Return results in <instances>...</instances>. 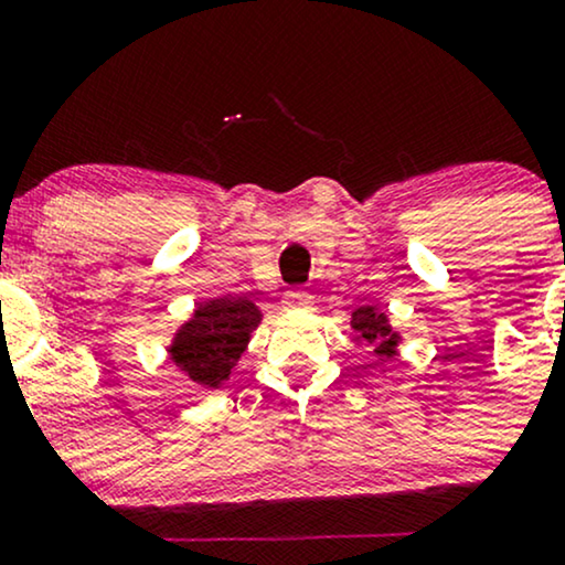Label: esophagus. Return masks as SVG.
<instances>
[{
    "mask_svg": "<svg viewBox=\"0 0 565 565\" xmlns=\"http://www.w3.org/2000/svg\"><path fill=\"white\" fill-rule=\"evenodd\" d=\"M313 302V295H308L305 289H289L287 295H284V305L287 308H305V305Z\"/></svg>",
    "mask_w": 565,
    "mask_h": 565,
    "instance_id": "34e87169",
    "label": "esophagus"
}]
</instances>
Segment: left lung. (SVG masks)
Here are the masks:
<instances>
[{
  "label": "left lung",
  "instance_id": "obj_1",
  "mask_svg": "<svg viewBox=\"0 0 565 565\" xmlns=\"http://www.w3.org/2000/svg\"><path fill=\"white\" fill-rule=\"evenodd\" d=\"M350 327L355 329V342L374 345V353L382 355V359H391L395 345H398V334H395L391 323H387V316L377 313L374 308L355 310Z\"/></svg>",
  "mask_w": 565,
  "mask_h": 565
}]
</instances>
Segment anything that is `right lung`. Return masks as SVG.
Listing matches in <instances>:
<instances>
[{"mask_svg":"<svg viewBox=\"0 0 565 565\" xmlns=\"http://www.w3.org/2000/svg\"><path fill=\"white\" fill-rule=\"evenodd\" d=\"M260 310L249 300L201 302L193 319L180 327L170 348L172 364L201 387H220L242 359Z\"/></svg>","mask_w":565,"mask_h":565,"instance_id":"1","label":"right lung"}]
</instances>
